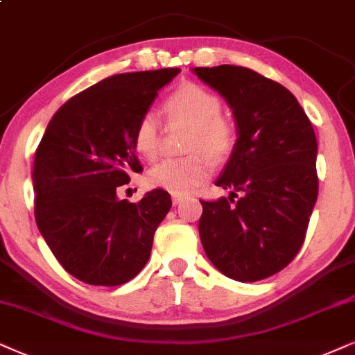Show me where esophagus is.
<instances>
[{
    "mask_svg": "<svg viewBox=\"0 0 355 355\" xmlns=\"http://www.w3.org/2000/svg\"><path fill=\"white\" fill-rule=\"evenodd\" d=\"M183 201V195H172V203L177 206V205H180Z\"/></svg>",
    "mask_w": 355,
    "mask_h": 355,
    "instance_id": "34e87169",
    "label": "esophagus"
}]
</instances>
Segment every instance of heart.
I'll list each match as a JSON object with an SVG mask.
<instances>
[{
    "label": "heart",
    "mask_w": 355,
    "mask_h": 355,
    "mask_svg": "<svg viewBox=\"0 0 355 355\" xmlns=\"http://www.w3.org/2000/svg\"><path fill=\"white\" fill-rule=\"evenodd\" d=\"M221 98L200 85H183L164 103L168 123L190 125L187 152L195 154L178 159H164L146 175L150 188L185 195L205 183L213 172V162H221L234 149L237 129L234 121L221 114ZM160 124L154 113H146L134 129V149L147 160L159 154ZM202 154L200 155L199 152Z\"/></svg>",
    "instance_id": "1"
}]
</instances>
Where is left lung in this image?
<instances>
[{"label":"left lung","mask_w":355,"mask_h":355,"mask_svg":"<svg viewBox=\"0 0 355 355\" xmlns=\"http://www.w3.org/2000/svg\"><path fill=\"white\" fill-rule=\"evenodd\" d=\"M193 71L227 101L239 136L216 180L230 196L201 201V244L226 277L263 280L288 266L304 242L318 198L315 131L297 98L257 71Z\"/></svg>","instance_id":"1"}]
</instances>
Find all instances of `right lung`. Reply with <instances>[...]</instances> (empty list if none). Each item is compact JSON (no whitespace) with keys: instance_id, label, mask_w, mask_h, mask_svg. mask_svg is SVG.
I'll return each mask as SVG.
<instances>
[{"instance_id":"1","label":"right lung","mask_w":355,"mask_h":355,"mask_svg":"<svg viewBox=\"0 0 355 355\" xmlns=\"http://www.w3.org/2000/svg\"><path fill=\"white\" fill-rule=\"evenodd\" d=\"M178 69L119 73L70 98L53 114L34 157V216L70 275L123 285L144 268L172 200L152 190L137 203L116 190L142 172L134 129Z\"/></svg>"}]
</instances>
